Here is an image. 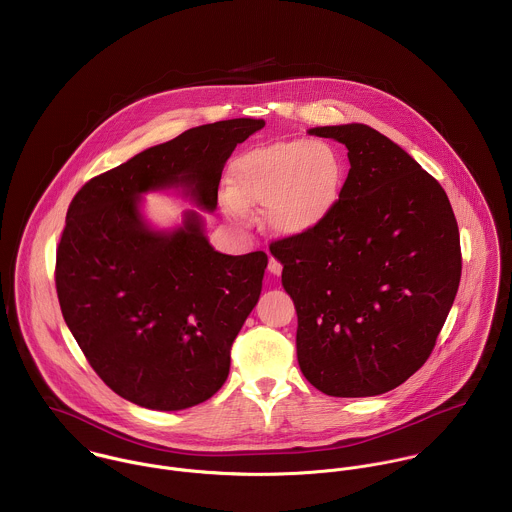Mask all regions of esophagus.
<instances>
[{
  "instance_id": "1",
  "label": "esophagus",
  "mask_w": 512,
  "mask_h": 512,
  "mask_svg": "<svg viewBox=\"0 0 512 512\" xmlns=\"http://www.w3.org/2000/svg\"><path fill=\"white\" fill-rule=\"evenodd\" d=\"M268 270H270V274H274V276H280V274H282V262H280V260H276L274 256H270V262H268Z\"/></svg>"
}]
</instances>
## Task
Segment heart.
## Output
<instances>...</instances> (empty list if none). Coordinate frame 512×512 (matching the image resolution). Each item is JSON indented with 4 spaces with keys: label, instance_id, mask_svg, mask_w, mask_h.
Segmentation results:
<instances>
[{
    "label": "heart",
    "instance_id": "b5f03b06",
    "mask_svg": "<svg viewBox=\"0 0 512 512\" xmlns=\"http://www.w3.org/2000/svg\"><path fill=\"white\" fill-rule=\"evenodd\" d=\"M339 151L319 140H284L242 153L230 171L232 191L220 201L226 215L246 222L248 207H264V220L276 234L297 236L327 219L343 187Z\"/></svg>",
    "mask_w": 512,
    "mask_h": 512
}]
</instances>
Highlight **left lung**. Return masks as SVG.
I'll return each instance as SVG.
<instances>
[{"mask_svg":"<svg viewBox=\"0 0 512 512\" xmlns=\"http://www.w3.org/2000/svg\"><path fill=\"white\" fill-rule=\"evenodd\" d=\"M349 149V175L317 228L276 240L297 311V363L327 396L384 394L428 361L461 278L445 191L365 124L311 128Z\"/></svg>","mask_w":512,"mask_h":512,"instance_id":"left-lung-1","label":"left lung"}]
</instances>
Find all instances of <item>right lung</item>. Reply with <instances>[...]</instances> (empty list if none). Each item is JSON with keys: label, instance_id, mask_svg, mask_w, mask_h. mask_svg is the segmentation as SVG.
I'll list each match as a JSON object with an SVG mask.
<instances>
[{"label": "right lung", "instance_id": "obj_1", "mask_svg": "<svg viewBox=\"0 0 512 512\" xmlns=\"http://www.w3.org/2000/svg\"><path fill=\"white\" fill-rule=\"evenodd\" d=\"M264 124L191 128L90 179L69 205L55 268L63 317L104 384L138 406L185 410L219 390L268 266L262 250L217 252L195 211L177 230L149 228L142 195L183 187L215 211L226 159Z\"/></svg>", "mask_w": 512, "mask_h": 512}]
</instances>
